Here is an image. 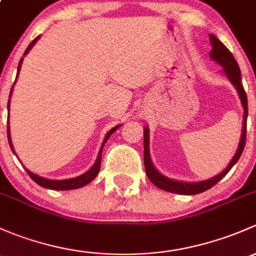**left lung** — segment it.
<instances>
[{"label":"left lung","instance_id":"1","mask_svg":"<svg viewBox=\"0 0 256 256\" xmlns=\"http://www.w3.org/2000/svg\"><path fill=\"white\" fill-rule=\"evenodd\" d=\"M210 44H212V52H210V58L213 60L218 62V64L222 65L224 68V72L228 76L229 80L232 81L234 86H236V91H238L239 97H240L242 104L244 107V122H243V134H242L240 143H239V148L236 150V155L232 159V162H229V165L223 172H220V175H217L216 178H210L207 181H201V182H181V181H175L171 180V178H165L162 174L158 172L155 170V168L152 166V162H150V155H149V130L148 128L144 129V166H146V176L149 178V180L154 184L155 186H158L159 188L164 190V191L174 192V194H201V192L206 191V190L210 188L212 186H214L216 184L220 182L223 178L229 172L232 168L234 166L236 162L240 158L242 152H243L244 146H246V118H248V98L246 90H244L243 85H242V76H240V69H239V65L236 62V60L234 59L233 54L229 52L228 48L222 43L220 40H218L216 38V36L210 34Z\"/></svg>","mask_w":256,"mask_h":256}]
</instances>
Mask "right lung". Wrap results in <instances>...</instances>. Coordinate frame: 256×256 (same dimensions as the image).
<instances>
[{"instance_id": "1", "label": "right lung", "mask_w": 256, "mask_h": 256, "mask_svg": "<svg viewBox=\"0 0 256 256\" xmlns=\"http://www.w3.org/2000/svg\"><path fill=\"white\" fill-rule=\"evenodd\" d=\"M38 39H39V36H36V38L34 39V40H32V43L30 44V46H28L27 50H26V52H24V55H27V52H30V50L32 49V46H33L34 44H36V42L38 40ZM22 62H23V58H22V59L20 60V64H18L17 76H18V72H20V65H22ZM12 90H13V86H12V88H10V94H12ZM7 108H10V101H8V107H7ZM117 128H118V126H117V127H114V128L110 129V130L108 132V133H107L106 138H104V144H102V146H101V150H100V154H98V158H97L96 162H94V166H92L91 168H90V170L88 171V172L84 174V175L78 176V178H69V180H60V181L48 180V178H40V176L36 175V174L30 172V171H28V170H27L28 175H30L32 180H33L34 182L38 184L39 186L46 187V188H50V190H62V191H64V190H75V188H80V187H82V186L88 185V182H91V181L94 180V178H96L97 175H98L100 168H101L102 149H104V143H106L107 139L110 138V134H112L113 132H114L116 129H117ZM7 138H8L10 146V149H12V152H13L12 142H10V127H8V122H7Z\"/></svg>"}]
</instances>
